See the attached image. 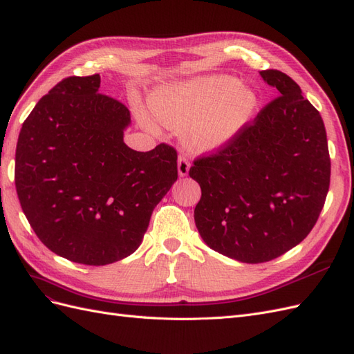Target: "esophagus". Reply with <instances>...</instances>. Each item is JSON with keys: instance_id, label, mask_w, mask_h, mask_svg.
<instances>
[{"instance_id": "obj_1", "label": "esophagus", "mask_w": 354, "mask_h": 354, "mask_svg": "<svg viewBox=\"0 0 354 354\" xmlns=\"http://www.w3.org/2000/svg\"><path fill=\"white\" fill-rule=\"evenodd\" d=\"M177 168H178V176H180V177L187 176L189 169H190V162H189V159H187L185 155H180V156H178Z\"/></svg>"}]
</instances>
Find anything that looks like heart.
Here are the masks:
<instances>
[{
    "label": "heart",
    "mask_w": 354,
    "mask_h": 354,
    "mask_svg": "<svg viewBox=\"0 0 354 354\" xmlns=\"http://www.w3.org/2000/svg\"><path fill=\"white\" fill-rule=\"evenodd\" d=\"M257 95L232 77H207L155 93L149 106L156 120L176 131L186 130L198 151H217L238 137L252 118ZM155 130V125L145 120Z\"/></svg>",
    "instance_id": "1"
}]
</instances>
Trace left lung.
I'll list each match as a JSON object with an SVG mask.
<instances>
[{"instance_id": "8db88e82", "label": "left lung", "mask_w": 354, "mask_h": 354, "mask_svg": "<svg viewBox=\"0 0 354 354\" xmlns=\"http://www.w3.org/2000/svg\"><path fill=\"white\" fill-rule=\"evenodd\" d=\"M261 78L279 93L233 142L199 156L189 176L202 196L195 223L209 248L242 263H266L301 242L325 205L330 180L319 111L286 73Z\"/></svg>"}]
</instances>
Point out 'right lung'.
<instances>
[{
	"label": "right lung",
	"instance_id": "add662e5",
	"mask_svg": "<svg viewBox=\"0 0 354 354\" xmlns=\"http://www.w3.org/2000/svg\"><path fill=\"white\" fill-rule=\"evenodd\" d=\"M99 87V73L55 85L22 125L15 167L20 207L39 241L87 266L133 254L178 177L174 147L137 152L124 143L130 111Z\"/></svg>",
	"mask_w": 354,
	"mask_h": 354
}]
</instances>
